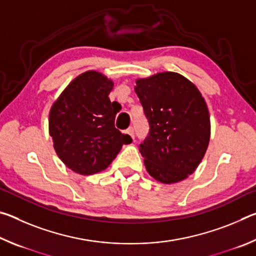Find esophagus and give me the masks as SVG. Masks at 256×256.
<instances>
[{"label": "esophagus", "instance_id": "34e87169", "mask_svg": "<svg viewBox=\"0 0 256 256\" xmlns=\"http://www.w3.org/2000/svg\"><path fill=\"white\" fill-rule=\"evenodd\" d=\"M125 134H128V136L130 138H134V131H133L132 128H128L126 131H125Z\"/></svg>", "mask_w": 256, "mask_h": 256}]
</instances>
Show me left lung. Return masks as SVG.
I'll return each instance as SVG.
<instances>
[{
    "label": "left lung",
    "instance_id": "left-lung-1",
    "mask_svg": "<svg viewBox=\"0 0 256 256\" xmlns=\"http://www.w3.org/2000/svg\"><path fill=\"white\" fill-rule=\"evenodd\" d=\"M136 84L150 125L138 149L146 172L160 183H178L196 172L209 146L206 102L196 86L176 72H159Z\"/></svg>",
    "mask_w": 256,
    "mask_h": 256
}]
</instances>
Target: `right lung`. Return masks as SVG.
Listing matches in <instances>:
<instances>
[{
  "instance_id": "obj_1",
  "label": "right lung",
  "mask_w": 256,
  "mask_h": 256,
  "mask_svg": "<svg viewBox=\"0 0 256 256\" xmlns=\"http://www.w3.org/2000/svg\"><path fill=\"white\" fill-rule=\"evenodd\" d=\"M114 82L90 70L74 78L50 110L48 131L56 154L72 172L92 175L105 170L132 141L115 128L118 108L108 94Z\"/></svg>"
}]
</instances>
